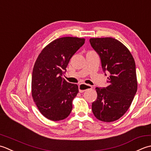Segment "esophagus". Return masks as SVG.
Wrapping results in <instances>:
<instances>
[{
  "mask_svg": "<svg viewBox=\"0 0 151 151\" xmlns=\"http://www.w3.org/2000/svg\"><path fill=\"white\" fill-rule=\"evenodd\" d=\"M79 91L80 93H83V92L86 91L88 89H91L93 88L91 85H87V84H83V83H81L79 85Z\"/></svg>",
  "mask_w": 151,
  "mask_h": 151,
  "instance_id": "esophagus-1",
  "label": "esophagus"
}]
</instances>
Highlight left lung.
Masks as SVG:
<instances>
[{
  "label": "left lung",
  "instance_id": "8db88e82",
  "mask_svg": "<svg viewBox=\"0 0 151 151\" xmlns=\"http://www.w3.org/2000/svg\"><path fill=\"white\" fill-rule=\"evenodd\" d=\"M89 42L99 55L103 72L109 75L107 87L96 88L92 111L100 121H115L127 111L136 94V64L130 51L117 40L107 37Z\"/></svg>",
  "mask_w": 151,
  "mask_h": 151
}]
</instances>
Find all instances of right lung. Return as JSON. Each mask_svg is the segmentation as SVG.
<instances>
[{"label": "right lung", "mask_w": 151, "mask_h": 151, "mask_svg": "<svg viewBox=\"0 0 151 151\" xmlns=\"http://www.w3.org/2000/svg\"><path fill=\"white\" fill-rule=\"evenodd\" d=\"M85 44L84 38L63 37L51 42L37 58L32 74V94L40 111L51 121L68 116L78 86L63 78L76 52Z\"/></svg>", "instance_id": "right-lung-1"}]
</instances>
